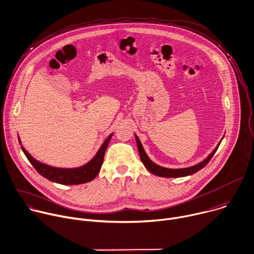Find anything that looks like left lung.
I'll return each mask as SVG.
<instances>
[{
    "instance_id": "1",
    "label": "left lung",
    "mask_w": 254,
    "mask_h": 254,
    "mask_svg": "<svg viewBox=\"0 0 254 254\" xmlns=\"http://www.w3.org/2000/svg\"><path fill=\"white\" fill-rule=\"evenodd\" d=\"M136 137V142H137V147H138V151H139V155L141 158L142 163L144 164V166L151 172L157 176H161V177H184V176H188V175H192L195 172L199 171L200 169H202L203 167H205L208 162L210 161V159L213 157V155L215 154L216 150L218 149L219 145L221 142H219V144L217 145V147L212 151V153L202 162H200L197 165H194L192 167H188V168H181V169H169V168H165V167H161L157 164H155L154 162H152L149 157L147 156V154L145 153V151L143 149V146L138 138L137 135H135Z\"/></svg>"
}]
</instances>
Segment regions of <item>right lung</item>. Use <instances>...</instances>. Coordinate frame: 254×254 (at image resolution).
I'll return each mask as SVG.
<instances>
[{"mask_svg": "<svg viewBox=\"0 0 254 254\" xmlns=\"http://www.w3.org/2000/svg\"><path fill=\"white\" fill-rule=\"evenodd\" d=\"M113 133L109 135V137L104 141L102 146L100 147L99 151L95 157L86 165L74 168V169H64V168H56L49 166L46 164H43L39 161H37L35 158H33L28 151L22 146V150L25 153L26 157L30 161V163L34 166V168L38 171L39 174H41L43 177L47 178L50 181H53L59 184L63 185H76V184H83L86 182H89L93 180L99 173L101 166L103 164L105 151L107 149V146L111 140ZM20 141V139H19ZM21 143V141H20Z\"/></svg>", "mask_w": 254, "mask_h": 254, "instance_id": "1", "label": "right lung"}]
</instances>
